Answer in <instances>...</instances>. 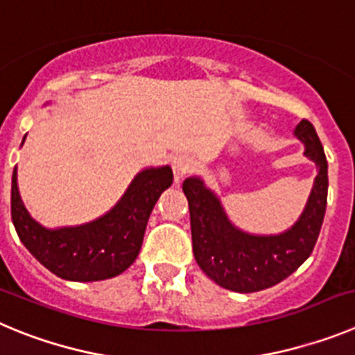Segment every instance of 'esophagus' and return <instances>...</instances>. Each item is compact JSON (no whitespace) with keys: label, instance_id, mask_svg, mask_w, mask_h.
<instances>
[{"label":"esophagus","instance_id":"esophagus-1","mask_svg":"<svg viewBox=\"0 0 355 355\" xmlns=\"http://www.w3.org/2000/svg\"><path fill=\"white\" fill-rule=\"evenodd\" d=\"M171 168H173L175 180L180 182L193 168V159L187 157V155H175L173 161H171Z\"/></svg>","mask_w":355,"mask_h":355}]
</instances>
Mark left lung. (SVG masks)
Here are the masks:
<instances>
[{"mask_svg":"<svg viewBox=\"0 0 355 355\" xmlns=\"http://www.w3.org/2000/svg\"><path fill=\"white\" fill-rule=\"evenodd\" d=\"M304 145V155L317 164L308 203L292 228L274 235H257L232 223L221 200L200 177L182 184L189 201L193 253L200 269L232 292H258L277 285L295 272L311 254L327 207V159L317 130L301 120L293 130Z\"/></svg>","mask_w":355,"mask_h":355,"instance_id":"1","label":"left lung"}]
</instances>
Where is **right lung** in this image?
<instances>
[{"label":"right lung","mask_w":355,"mask_h":355,"mask_svg":"<svg viewBox=\"0 0 355 355\" xmlns=\"http://www.w3.org/2000/svg\"><path fill=\"white\" fill-rule=\"evenodd\" d=\"M24 139L26 136L22 143ZM171 184L173 171L170 166L145 168L104 216L85 225L46 228L35 221L22 203L15 166L12 221L28 251L62 279L79 283L110 279L129 269L138 258L150 214Z\"/></svg>","instance_id":"1"}]
</instances>
